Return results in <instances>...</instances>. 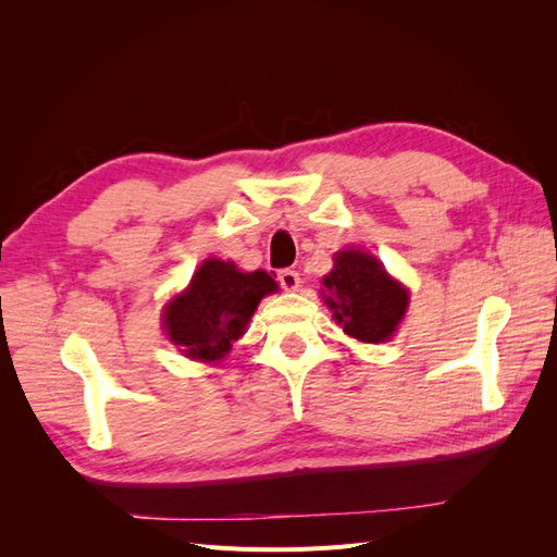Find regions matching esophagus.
<instances>
[{"mask_svg": "<svg viewBox=\"0 0 557 557\" xmlns=\"http://www.w3.org/2000/svg\"><path fill=\"white\" fill-rule=\"evenodd\" d=\"M278 283H281L283 290L293 293V290L299 288L301 281H299V274L295 272V269H281V272H278Z\"/></svg>", "mask_w": 557, "mask_h": 557, "instance_id": "1", "label": "esophagus"}]
</instances>
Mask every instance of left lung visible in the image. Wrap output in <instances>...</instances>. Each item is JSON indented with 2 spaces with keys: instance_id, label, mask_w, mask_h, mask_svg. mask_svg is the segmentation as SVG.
<instances>
[{
  "instance_id": "1",
  "label": "left lung",
  "mask_w": 557,
  "mask_h": 557,
  "mask_svg": "<svg viewBox=\"0 0 557 557\" xmlns=\"http://www.w3.org/2000/svg\"><path fill=\"white\" fill-rule=\"evenodd\" d=\"M323 285L332 318L344 325L348 336L364 344L391 339L409 307V290L385 272L379 258L362 248L336 252L334 269Z\"/></svg>"
}]
</instances>
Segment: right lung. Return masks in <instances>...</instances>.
I'll use <instances>...</instances> for the list:
<instances>
[{
  "label": "right lung",
  "instance_id": "right-lung-1",
  "mask_svg": "<svg viewBox=\"0 0 557 557\" xmlns=\"http://www.w3.org/2000/svg\"><path fill=\"white\" fill-rule=\"evenodd\" d=\"M276 290V281L262 269L246 274L234 262L205 260L188 288L164 307L166 336L193 360L221 362L260 299Z\"/></svg>",
  "mask_w": 557,
  "mask_h": 557
}]
</instances>
